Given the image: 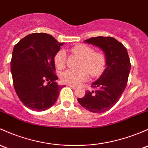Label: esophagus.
Wrapping results in <instances>:
<instances>
[{
  "instance_id": "1",
  "label": "esophagus",
  "mask_w": 148,
  "mask_h": 148,
  "mask_svg": "<svg viewBox=\"0 0 148 148\" xmlns=\"http://www.w3.org/2000/svg\"><path fill=\"white\" fill-rule=\"evenodd\" d=\"M69 86L70 87V88H73V89H77V86H71V85H69Z\"/></svg>"
}]
</instances>
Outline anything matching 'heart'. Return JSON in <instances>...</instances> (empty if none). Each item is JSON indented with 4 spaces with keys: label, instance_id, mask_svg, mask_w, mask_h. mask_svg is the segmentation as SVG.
Returning <instances> with one entry per match:
<instances>
[{
    "label": "heart",
    "instance_id": "obj_1",
    "mask_svg": "<svg viewBox=\"0 0 148 148\" xmlns=\"http://www.w3.org/2000/svg\"><path fill=\"white\" fill-rule=\"evenodd\" d=\"M73 53L82 57L79 69H67L61 74L64 83L71 86H79L88 79V71L94 77L100 75L106 66L105 55L101 52H94L91 47L80 44L71 49ZM66 60V53L64 49H60L54 57V63L59 69L64 66Z\"/></svg>",
    "mask_w": 148,
    "mask_h": 148
}]
</instances>
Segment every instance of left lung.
I'll use <instances>...</instances> for the list:
<instances>
[{
    "label": "left lung",
    "instance_id": "1",
    "mask_svg": "<svg viewBox=\"0 0 148 148\" xmlns=\"http://www.w3.org/2000/svg\"><path fill=\"white\" fill-rule=\"evenodd\" d=\"M84 42L100 48L106 57V69L101 77L92 83L96 91H87L85 96L77 99L87 111L101 113L111 108L123 93L130 73V59L126 48L111 37H96Z\"/></svg>",
    "mask_w": 148,
    "mask_h": 148
}]
</instances>
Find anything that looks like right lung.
Wrapping results in <instances>:
<instances>
[{"label": "right lung", "instance_id": "right-lung-1", "mask_svg": "<svg viewBox=\"0 0 148 148\" xmlns=\"http://www.w3.org/2000/svg\"><path fill=\"white\" fill-rule=\"evenodd\" d=\"M52 35L32 33L13 48L10 62L15 92L26 107L43 111L55 103L61 89L54 74V57L60 47Z\"/></svg>", "mask_w": 148, "mask_h": 148}]
</instances>
